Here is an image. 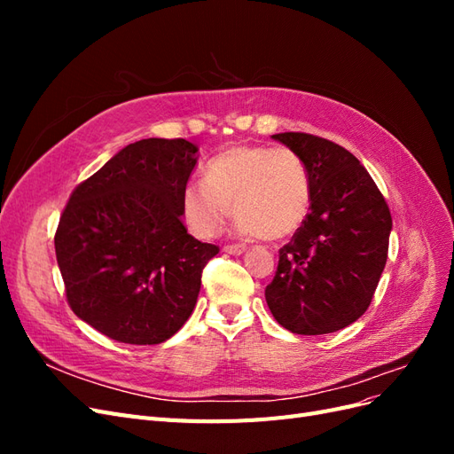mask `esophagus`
I'll use <instances>...</instances> for the list:
<instances>
[{"mask_svg": "<svg viewBox=\"0 0 454 454\" xmlns=\"http://www.w3.org/2000/svg\"><path fill=\"white\" fill-rule=\"evenodd\" d=\"M223 252L231 254V255H240L246 252V248L240 244H229V246H223Z\"/></svg>", "mask_w": 454, "mask_h": 454, "instance_id": "1", "label": "esophagus"}]
</instances>
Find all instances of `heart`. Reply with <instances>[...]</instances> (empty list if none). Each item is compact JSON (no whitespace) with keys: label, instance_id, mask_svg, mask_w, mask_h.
Listing matches in <instances>:
<instances>
[{"label":"heart","instance_id":"obj_1","mask_svg":"<svg viewBox=\"0 0 454 454\" xmlns=\"http://www.w3.org/2000/svg\"><path fill=\"white\" fill-rule=\"evenodd\" d=\"M242 235L263 240L290 237L310 208V182L292 149L232 145L204 167V184L182 191V215L200 239L217 235L231 215Z\"/></svg>","mask_w":454,"mask_h":454}]
</instances>
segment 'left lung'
<instances>
[{
    "label": "left lung",
    "instance_id": "8db88e82",
    "mask_svg": "<svg viewBox=\"0 0 454 454\" xmlns=\"http://www.w3.org/2000/svg\"><path fill=\"white\" fill-rule=\"evenodd\" d=\"M303 160L310 212L280 248L267 305L297 335L333 333L367 310L387 265L392 215L350 151L305 132L272 134Z\"/></svg>",
    "mask_w": 454,
    "mask_h": 454
}]
</instances>
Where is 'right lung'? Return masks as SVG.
Here are the masks:
<instances>
[{
  "instance_id": "right-lung-1",
  "label": "right lung",
  "mask_w": 454,
  "mask_h": 454,
  "mask_svg": "<svg viewBox=\"0 0 454 454\" xmlns=\"http://www.w3.org/2000/svg\"><path fill=\"white\" fill-rule=\"evenodd\" d=\"M197 151L182 138L134 142L67 200L54 235L67 303L109 339L159 345L197 305L202 269L219 252L182 222Z\"/></svg>"
}]
</instances>
